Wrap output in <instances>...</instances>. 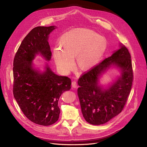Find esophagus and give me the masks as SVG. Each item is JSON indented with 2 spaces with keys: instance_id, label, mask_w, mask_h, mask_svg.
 Instances as JSON below:
<instances>
[{
  "instance_id": "esophagus-1",
  "label": "esophagus",
  "mask_w": 147,
  "mask_h": 147,
  "mask_svg": "<svg viewBox=\"0 0 147 147\" xmlns=\"http://www.w3.org/2000/svg\"><path fill=\"white\" fill-rule=\"evenodd\" d=\"M72 87L73 88H76L77 87H78V83H77V82L75 80H74L72 82Z\"/></svg>"
}]
</instances>
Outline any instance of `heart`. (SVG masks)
<instances>
[{
  "instance_id": "obj_1",
  "label": "heart",
  "mask_w": 147,
  "mask_h": 147,
  "mask_svg": "<svg viewBox=\"0 0 147 147\" xmlns=\"http://www.w3.org/2000/svg\"><path fill=\"white\" fill-rule=\"evenodd\" d=\"M59 48L53 51V57L61 71L68 73L74 67L76 58L79 69L89 71L102 59L107 49L106 38L94 31L74 28L64 33L59 40Z\"/></svg>"
}]
</instances>
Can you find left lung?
<instances>
[{
    "mask_svg": "<svg viewBox=\"0 0 147 147\" xmlns=\"http://www.w3.org/2000/svg\"><path fill=\"white\" fill-rule=\"evenodd\" d=\"M121 68L118 81L107 90L97 85L98 77L111 65ZM134 80L130 54L125 46L105 58L78 80V95L81 110L85 120L91 125H100L110 121L124 109Z\"/></svg>",
    "mask_w": 147,
    "mask_h": 147,
    "instance_id": "8db88e82",
    "label": "left lung"
}]
</instances>
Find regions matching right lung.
I'll return each instance as SVG.
<instances>
[{
    "label": "right lung",
    "instance_id": "add662e5",
    "mask_svg": "<svg viewBox=\"0 0 147 147\" xmlns=\"http://www.w3.org/2000/svg\"><path fill=\"white\" fill-rule=\"evenodd\" d=\"M55 26L33 28L22 41L13 59V94L25 116L36 124L49 126L59 118L58 100L71 89V79L60 76L49 67L40 73L32 67V60L40 53L48 61L52 53L48 35Z\"/></svg>",
    "mask_w": 147,
    "mask_h": 147
}]
</instances>
